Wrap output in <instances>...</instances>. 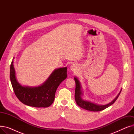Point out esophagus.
Masks as SVG:
<instances>
[{
    "label": "esophagus",
    "instance_id": "obj_1",
    "mask_svg": "<svg viewBox=\"0 0 134 134\" xmlns=\"http://www.w3.org/2000/svg\"><path fill=\"white\" fill-rule=\"evenodd\" d=\"M71 71H72L73 72H76L78 71V67L75 64H73L71 66Z\"/></svg>",
    "mask_w": 134,
    "mask_h": 134
}]
</instances>
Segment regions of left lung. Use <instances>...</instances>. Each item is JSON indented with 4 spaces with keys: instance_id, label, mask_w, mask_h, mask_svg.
I'll list each match as a JSON object with an SVG mask.
<instances>
[{
    "instance_id": "obj_1",
    "label": "left lung",
    "mask_w": 134,
    "mask_h": 134,
    "mask_svg": "<svg viewBox=\"0 0 134 134\" xmlns=\"http://www.w3.org/2000/svg\"><path fill=\"white\" fill-rule=\"evenodd\" d=\"M74 80L75 81V100L76 101V103L77 105L79 106L80 107L91 111H100L102 110H103L106 108L109 107L111 105L113 104L115 101L117 100L118 96L120 94L121 91L118 94V96L115 98V99L112 101L110 103L105 105H98L93 103H92L91 102L85 101L82 99L81 98V86L79 80L76 78H74Z\"/></svg>"
}]
</instances>
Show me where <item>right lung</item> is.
Segmentation results:
<instances>
[{"instance_id":"add662e5","label":"right lung","mask_w":134,"mask_h":134,"mask_svg":"<svg viewBox=\"0 0 134 134\" xmlns=\"http://www.w3.org/2000/svg\"><path fill=\"white\" fill-rule=\"evenodd\" d=\"M13 63L12 61L10 66V78L14 92L18 99L30 107L47 108L51 106L55 99L56 90L67 78V67L55 70L41 86L29 87L22 86L17 82Z\"/></svg>"}]
</instances>
